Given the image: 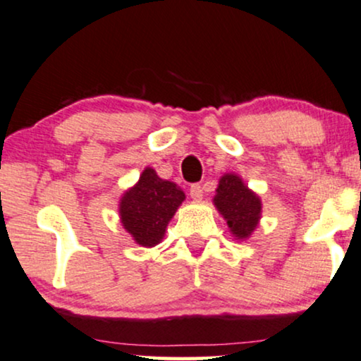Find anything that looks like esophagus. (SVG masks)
Instances as JSON below:
<instances>
[{
    "instance_id": "esophagus-1",
    "label": "esophagus",
    "mask_w": 361,
    "mask_h": 361,
    "mask_svg": "<svg viewBox=\"0 0 361 361\" xmlns=\"http://www.w3.org/2000/svg\"><path fill=\"white\" fill-rule=\"evenodd\" d=\"M190 195H191V198L193 200H196V202H198V200H202L203 198V188H202V185L200 183H193L190 186Z\"/></svg>"
}]
</instances>
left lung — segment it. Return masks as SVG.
Listing matches in <instances>:
<instances>
[{"label": "left lung", "instance_id": "obj_1", "mask_svg": "<svg viewBox=\"0 0 361 361\" xmlns=\"http://www.w3.org/2000/svg\"><path fill=\"white\" fill-rule=\"evenodd\" d=\"M213 202L236 238H248L252 235L258 225L262 202L253 191L246 188L241 178L236 175L223 176Z\"/></svg>", "mask_w": 361, "mask_h": 361}]
</instances>
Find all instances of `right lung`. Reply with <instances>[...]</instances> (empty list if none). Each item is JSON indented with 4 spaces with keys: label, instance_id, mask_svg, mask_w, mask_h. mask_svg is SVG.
Instances as JSON below:
<instances>
[{
    "label": "right lung",
    "instance_id": "add662e5",
    "mask_svg": "<svg viewBox=\"0 0 361 361\" xmlns=\"http://www.w3.org/2000/svg\"><path fill=\"white\" fill-rule=\"evenodd\" d=\"M185 200V193L171 181L161 180L147 168L140 181L123 195L121 223L141 246H154L165 235L168 221Z\"/></svg>",
    "mask_w": 361,
    "mask_h": 361
}]
</instances>
